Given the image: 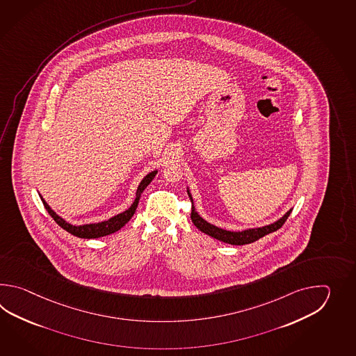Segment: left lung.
Listing matches in <instances>:
<instances>
[{
  "label": "left lung",
  "mask_w": 356,
  "mask_h": 356,
  "mask_svg": "<svg viewBox=\"0 0 356 356\" xmlns=\"http://www.w3.org/2000/svg\"><path fill=\"white\" fill-rule=\"evenodd\" d=\"M189 200L191 202H193L192 196L189 193ZM293 210H289L280 220H277L276 222H273L271 225H266L262 227H254V229H248V230H243V232H229V230H224V229H220V227L211 225L210 222L204 221L196 211H195V207L192 204V211H191V220L192 222L195 224V227L197 229H200L204 234L210 235L212 238L221 241V242L229 243V244H233V245H243V244H250V243L256 242L259 238L265 236V235L270 234L273 232L279 230L285 221L289 218V215L291 213Z\"/></svg>",
  "instance_id": "1"
}]
</instances>
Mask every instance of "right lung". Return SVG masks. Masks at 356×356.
Masks as SVG:
<instances>
[{"instance_id": "1", "label": "right lung", "mask_w": 356, "mask_h": 356, "mask_svg": "<svg viewBox=\"0 0 356 356\" xmlns=\"http://www.w3.org/2000/svg\"><path fill=\"white\" fill-rule=\"evenodd\" d=\"M155 175H156V172H152V173H149V175H146L144 179L141 181L138 188H137L136 200H135V202L132 204V206L129 207V210H126V211L122 212V213H118V215H115V216L111 218L109 220H106V221H102V222H97V224H86V225H80V227L71 225V224L66 222L62 218H60V216L47 204L46 201H44L42 197H40V198H42V202L44 204V207H46L48 213L54 218V221H56L62 229H65L68 233H71V234L75 235V236H79V238L92 239V238L106 236V235L115 233V232H118L122 227H124V225L129 222L131 218L134 216L135 211H136L137 204H138V201H140L141 193H143L144 189L150 184V181H152V178L155 177Z\"/></svg>"}]
</instances>
